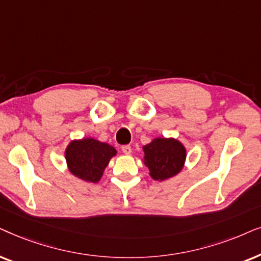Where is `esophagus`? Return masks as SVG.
Returning a JSON list of instances; mask_svg holds the SVG:
<instances>
[{
    "label": "esophagus",
    "mask_w": 261,
    "mask_h": 261,
    "mask_svg": "<svg viewBox=\"0 0 261 261\" xmlns=\"http://www.w3.org/2000/svg\"><path fill=\"white\" fill-rule=\"evenodd\" d=\"M121 151H123L125 155L131 154V147H130V145H128V144L123 145V147H121Z\"/></svg>",
    "instance_id": "1"
}]
</instances>
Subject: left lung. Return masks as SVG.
I'll return each instance as SVG.
<instances>
[{
	"label": "left lung",
	"instance_id": "8db88e82",
	"mask_svg": "<svg viewBox=\"0 0 261 261\" xmlns=\"http://www.w3.org/2000/svg\"><path fill=\"white\" fill-rule=\"evenodd\" d=\"M145 165L154 180H166L181 171L186 150L180 142L169 138H156L143 147Z\"/></svg>",
	"mask_w": 261,
	"mask_h": 261
}]
</instances>
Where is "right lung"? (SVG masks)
Listing matches in <instances>:
<instances>
[{
    "label": "right lung",
    "instance_id": "right-lung-1",
    "mask_svg": "<svg viewBox=\"0 0 261 261\" xmlns=\"http://www.w3.org/2000/svg\"><path fill=\"white\" fill-rule=\"evenodd\" d=\"M116 152L112 145L93 138H83L69 144L65 159L72 174L85 181L98 182L110 159Z\"/></svg>",
    "mask_w": 261,
    "mask_h": 261
}]
</instances>
